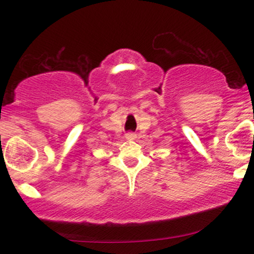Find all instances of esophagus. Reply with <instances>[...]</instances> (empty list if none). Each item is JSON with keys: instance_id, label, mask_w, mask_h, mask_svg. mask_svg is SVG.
Wrapping results in <instances>:
<instances>
[{"instance_id": "1", "label": "esophagus", "mask_w": 254, "mask_h": 254, "mask_svg": "<svg viewBox=\"0 0 254 254\" xmlns=\"http://www.w3.org/2000/svg\"><path fill=\"white\" fill-rule=\"evenodd\" d=\"M136 137V135L133 132H127L125 133V138L127 139H133Z\"/></svg>"}]
</instances>
